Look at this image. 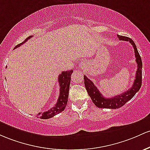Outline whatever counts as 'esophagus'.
Wrapping results in <instances>:
<instances>
[{"label":"esophagus","mask_w":150,"mask_h":150,"mask_svg":"<svg viewBox=\"0 0 150 150\" xmlns=\"http://www.w3.org/2000/svg\"><path fill=\"white\" fill-rule=\"evenodd\" d=\"M79 67L81 69H83L84 67H85V64H84L83 62H81L79 64Z\"/></svg>","instance_id":"esophagus-1"}]
</instances>
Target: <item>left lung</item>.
<instances>
[{
  "label": "left lung",
  "instance_id": "obj_1",
  "mask_svg": "<svg viewBox=\"0 0 150 150\" xmlns=\"http://www.w3.org/2000/svg\"><path fill=\"white\" fill-rule=\"evenodd\" d=\"M117 38L120 40L129 42L132 45L134 48V55H135L136 62L137 64V69L136 71L135 79L134 81V83L132 84V86L128 90L124 91V93L120 95L115 96L110 98H105L100 93L99 90L94 85L93 82L91 81L88 77L83 76L84 84H85L86 89L89 96L91 98L92 101L95 105L100 108H109V109H116L122 107L127 101L133 98L135 93L142 86V62L141 57L139 56V54L137 51V49L136 47V45L133 40L132 39L127 38V37L122 36V35H117Z\"/></svg>",
  "mask_w": 150,
  "mask_h": 150
}]
</instances>
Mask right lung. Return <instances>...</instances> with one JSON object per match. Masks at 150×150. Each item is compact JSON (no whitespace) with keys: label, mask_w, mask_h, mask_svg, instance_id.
<instances>
[{"label":"right lung","mask_w":150,"mask_h":150,"mask_svg":"<svg viewBox=\"0 0 150 150\" xmlns=\"http://www.w3.org/2000/svg\"><path fill=\"white\" fill-rule=\"evenodd\" d=\"M32 36L29 37L25 40L23 42L16 45L14 49L18 48L21 45H23L25 42H26L29 39L31 38ZM73 73V71H62L61 74L59 75L58 81L59 83V96L58 100L56 105L51 109L48 110L47 111L44 112H39L37 115L38 117H40L41 119H49L50 117H52L53 116L60 113L63 111L66 108V105L68 102V96H69V86H70V81H71V76Z\"/></svg>","instance_id":"obj_1"}]
</instances>
